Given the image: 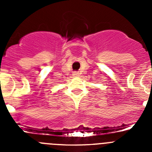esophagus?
Masks as SVG:
<instances>
[{
    "label": "esophagus",
    "instance_id": "obj_1",
    "mask_svg": "<svg viewBox=\"0 0 152 152\" xmlns=\"http://www.w3.org/2000/svg\"><path fill=\"white\" fill-rule=\"evenodd\" d=\"M78 72H74L73 73V76L74 77H77V76H78Z\"/></svg>",
    "mask_w": 152,
    "mask_h": 152
}]
</instances>
